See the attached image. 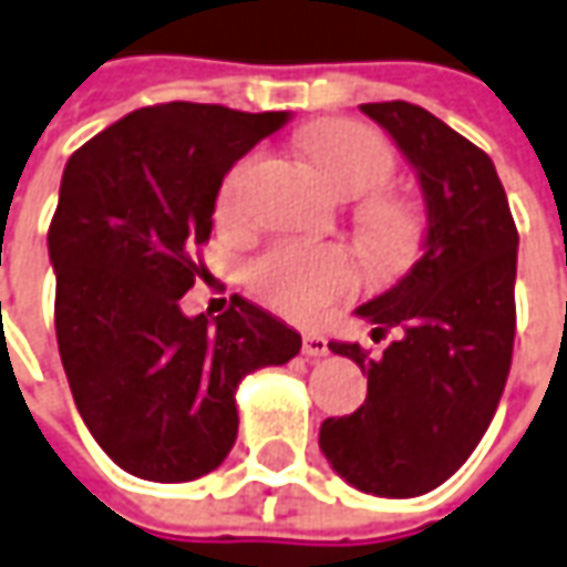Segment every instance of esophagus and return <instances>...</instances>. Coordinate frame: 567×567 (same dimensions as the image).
I'll return each instance as SVG.
<instances>
[{"label": "esophagus", "instance_id": "1", "mask_svg": "<svg viewBox=\"0 0 567 567\" xmlns=\"http://www.w3.org/2000/svg\"><path fill=\"white\" fill-rule=\"evenodd\" d=\"M303 353L307 357H326L329 353V341L322 338V334H316V332H307L303 334Z\"/></svg>", "mask_w": 567, "mask_h": 567}]
</instances>
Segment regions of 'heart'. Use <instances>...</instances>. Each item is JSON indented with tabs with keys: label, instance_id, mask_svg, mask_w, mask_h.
<instances>
[{
	"label": "heart",
	"instance_id": "b5f03b06",
	"mask_svg": "<svg viewBox=\"0 0 567 567\" xmlns=\"http://www.w3.org/2000/svg\"><path fill=\"white\" fill-rule=\"evenodd\" d=\"M307 152L313 157L319 176L326 179V186L341 198L372 195L394 173V154L388 142L360 123L332 121L316 126L307 136ZM248 167L251 161H241L226 176L219 192V214L226 217L235 214ZM360 219L379 254H400L413 241V214L403 204L372 198L363 204ZM251 282L269 307L295 319H316L326 307H332L334 300L357 288L360 269L341 248L279 241L254 264Z\"/></svg>",
	"mask_w": 567,
	"mask_h": 567
}]
</instances>
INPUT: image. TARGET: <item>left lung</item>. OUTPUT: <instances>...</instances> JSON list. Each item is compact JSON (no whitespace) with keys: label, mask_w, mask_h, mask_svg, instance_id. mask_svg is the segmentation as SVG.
Masks as SVG:
<instances>
[{"label":"left lung","mask_w":567,"mask_h":567,"mask_svg":"<svg viewBox=\"0 0 567 567\" xmlns=\"http://www.w3.org/2000/svg\"><path fill=\"white\" fill-rule=\"evenodd\" d=\"M413 167L425 235L419 260L353 316L381 357L329 341L369 381L357 413L326 419L319 450L350 487L372 496L429 494L472 456L506 388L515 341L518 233L494 161L410 102L360 105Z\"/></svg>","instance_id":"8db88e82"}]
</instances>
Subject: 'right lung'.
Instances as JSON below:
<instances>
[{
    "instance_id": "1",
    "label": "right lung",
    "mask_w": 567,
    "mask_h": 567,
    "mask_svg": "<svg viewBox=\"0 0 567 567\" xmlns=\"http://www.w3.org/2000/svg\"><path fill=\"white\" fill-rule=\"evenodd\" d=\"M288 121L195 102L138 107L64 167L49 226L58 353L92 437L142 481L214 472L238 434L241 379L300 353L291 326L238 295L217 319L179 307L223 176Z\"/></svg>"
}]
</instances>
